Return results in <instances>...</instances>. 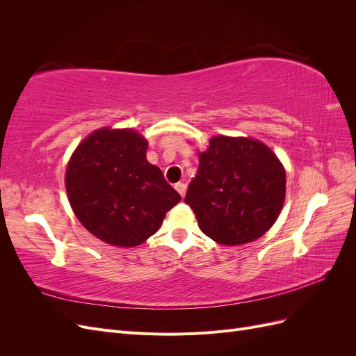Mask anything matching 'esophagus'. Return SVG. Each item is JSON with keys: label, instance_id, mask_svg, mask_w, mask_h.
<instances>
[{"label": "esophagus", "instance_id": "obj_1", "mask_svg": "<svg viewBox=\"0 0 356 356\" xmlns=\"http://www.w3.org/2000/svg\"><path fill=\"white\" fill-rule=\"evenodd\" d=\"M175 190L179 193L181 197H184L186 196V191H187V184H184V182H177Z\"/></svg>", "mask_w": 356, "mask_h": 356}]
</instances>
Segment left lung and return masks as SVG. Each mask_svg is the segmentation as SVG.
<instances>
[{
	"instance_id": "8db88e82",
	"label": "left lung",
	"mask_w": 356,
	"mask_h": 356,
	"mask_svg": "<svg viewBox=\"0 0 356 356\" xmlns=\"http://www.w3.org/2000/svg\"><path fill=\"white\" fill-rule=\"evenodd\" d=\"M285 184V169L267 145L251 138L213 136L199 154L184 200L204 234L236 246L261 238L275 224Z\"/></svg>"
}]
</instances>
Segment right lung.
<instances>
[{
    "instance_id": "obj_1",
    "label": "right lung",
    "mask_w": 356,
    "mask_h": 356,
    "mask_svg": "<svg viewBox=\"0 0 356 356\" xmlns=\"http://www.w3.org/2000/svg\"><path fill=\"white\" fill-rule=\"evenodd\" d=\"M147 148V139L134 129L105 127L71 156L65 175L71 208L105 243L141 245L181 200L161 170L148 163Z\"/></svg>"
}]
</instances>
